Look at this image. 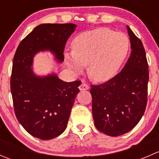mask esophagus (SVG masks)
Returning a JSON list of instances; mask_svg holds the SVG:
<instances>
[{
  "label": "esophagus",
  "mask_w": 159,
  "mask_h": 159,
  "mask_svg": "<svg viewBox=\"0 0 159 159\" xmlns=\"http://www.w3.org/2000/svg\"><path fill=\"white\" fill-rule=\"evenodd\" d=\"M79 89L81 91H84V90H89V86L88 84H86L85 83L82 82L81 84V85L79 86Z\"/></svg>",
  "instance_id": "obj_1"
}]
</instances>
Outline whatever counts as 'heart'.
I'll return each instance as SVG.
<instances>
[{"label": "heart", "mask_w": 159, "mask_h": 159, "mask_svg": "<svg viewBox=\"0 0 159 159\" xmlns=\"http://www.w3.org/2000/svg\"><path fill=\"white\" fill-rule=\"evenodd\" d=\"M71 54L65 55L66 66L75 74L88 65L92 79L105 82L118 73L129 50V40L125 34L108 28L83 32L73 40Z\"/></svg>", "instance_id": "b5f03b06"}]
</instances>
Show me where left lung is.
Listing matches in <instances>:
<instances>
[{"instance_id": "8db88e82", "label": "left lung", "mask_w": 159, "mask_h": 159, "mask_svg": "<svg viewBox=\"0 0 159 159\" xmlns=\"http://www.w3.org/2000/svg\"><path fill=\"white\" fill-rule=\"evenodd\" d=\"M131 52L120 73L107 82L91 85L92 115L98 130L121 135L134 129L145 113L148 65L142 42L127 26Z\"/></svg>"}]
</instances>
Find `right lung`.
<instances>
[{"mask_svg":"<svg viewBox=\"0 0 159 159\" xmlns=\"http://www.w3.org/2000/svg\"><path fill=\"white\" fill-rule=\"evenodd\" d=\"M75 24H42L19 44L13 60L11 91L15 115L34 137L50 140L67 127L80 81L65 82L56 74L38 76L31 66L35 54L51 51L59 63L64 49L75 30Z\"/></svg>","mask_w":159,"mask_h":159,"instance_id":"right-lung-1","label":"right lung"}]
</instances>
